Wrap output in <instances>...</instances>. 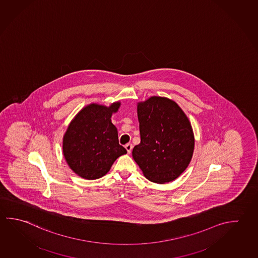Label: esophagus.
<instances>
[{
    "label": "esophagus",
    "mask_w": 258,
    "mask_h": 258,
    "mask_svg": "<svg viewBox=\"0 0 258 258\" xmlns=\"http://www.w3.org/2000/svg\"><path fill=\"white\" fill-rule=\"evenodd\" d=\"M125 149H127V153H131V150H132V145H131V143H127V144L125 146Z\"/></svg>",
    "instance_id": "1"
}]
</instances>
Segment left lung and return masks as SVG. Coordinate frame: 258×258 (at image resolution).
Masks as SVG:
<instances>
[{"label": "left lung", "instance_id": "obj_1", "mask_svg": "<svg viewBox=\"0 0 258 258\" xmlns=\"http://www.w3.org/2000/svg\"><path fill=\"white\" fill-rule=\"evenodd\" d=\"M140 143L132 157L149 180L165 184L188 167L195 137L189 119L174 100L152 96L137 106Z\"/></svg>", "mask_w": 258, "mask_h": 258}]
</instances>
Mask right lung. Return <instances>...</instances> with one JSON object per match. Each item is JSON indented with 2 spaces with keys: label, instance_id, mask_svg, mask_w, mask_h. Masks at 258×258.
<instances>
[{
  "label": "right lung",
  "instance_id": "1",
  "mask_svg": "<svg viewBox=\"0 0 258 258\" xmlns=\"http://www.w3.org/2000/svg\"><path fill=\"white\" fill-rule=\"evenodd\" d=\"M120 102L109 107L91 103L81 109L69 124L62 151L70 168L82 178L92 180L105 176L115 160L127 153L118 143L117 127L111 122Z\"/></svg>",
  "mask_w": 258,
  "mask_h": 258
}]
</instances>
